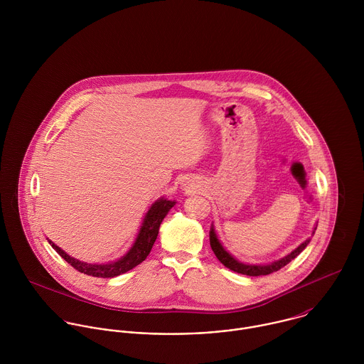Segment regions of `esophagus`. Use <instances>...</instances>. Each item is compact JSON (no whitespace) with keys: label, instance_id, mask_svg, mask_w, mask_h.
Listing matches in <instances>:
<instances>
[{"label":"esophagus","instance_id":"esophagus-1","mask_svg":"<svg viewBox=\"0 0 364 364\" xmlns=\"http://www.w3.org/2000/svg\"><path fill=\"white\" fill-rule=\"evenodd\" d=\"M183 189H185V191H188V189H191V185H183Z\"/></svg>","mask_w":364,"mask_h":364}]
</instances>
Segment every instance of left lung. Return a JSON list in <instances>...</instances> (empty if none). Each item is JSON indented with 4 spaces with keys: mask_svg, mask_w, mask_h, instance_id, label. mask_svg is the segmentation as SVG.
<instances>
[{
    "mask_svg": "<svg viewBox=\"0 0 364 364\" xmlns=\"http://www.w3.org/2000/svg\"><path fill=\"white\" fill-rule=\"evenodd\" d=\"M315 230H316V225L314 227L312 230V235L315 234ZM311 238H307L304 242H301L296 250H293L289 255L280 258V259L273 260L270 263H264V264H254V263H242L238 259H235L224 247L223 244L220 242L217 234H215V230H214V225H211L210 228V245H211V250L214 252V255L217 257V259L220 260L225 267H228L230 270L232 272H237V273H241V274H247V276H264V274H270L273 272H277L279 269H282L283 266H286L289 262L297 258L304 250L306 247L310 244Z\"/></svg>",
    "mask_w": 364,
    "mask_h": 364,
    "instance_id": "1",
    "label": "left lung"
}]
</instances>
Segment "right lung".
Masks as SVG:
<instances>
[{
  "mask_svg": "<svg viewBox=\"0 0 364 364\" xmlns=\"http://www.w3.org/2000/svg\"><path fill=\"white\" fill-rule=\"evenodd\" d=\"M175 203H176V200H169L166 198H159L158 200H156L147 210L132 248L122 258L113 260V262L88 263V262L75 259V258L70 257L67 252H64L60 247H57L50 240H48V241L52 245L53 250H55V252L63 259L67 260L78 272L88 274V276H94V277H114V276H119L122 273L132 270L133 267L140 264L149 257V254L151 252V248L156 242L159 225H161L162 220L165 218V215L168 214V211L175 206Z\"/></svg>",
  "mask_w": 364,
  "mask_h": 364,
  "instance_id": "1",
  "label": "right lung"
}]
</instances>
